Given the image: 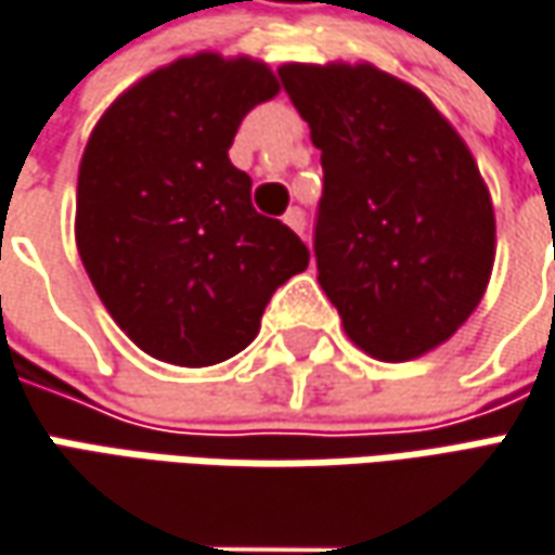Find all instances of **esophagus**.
Here are the masks:
<instances>
[{"label":"esophagus","mask_w":555,"mask_h":555,"mask_svg":"<svg viewBox=\"0 0 555 555\" xmlns=\"http://www.w3.org/2000/svg\"><path fill=\"white\" fill-rule=\"evenodd\" d=\"M282 223H285L288 230L304 232V210H301V207H288V210H285V217H282Z\"/></svg>","instance_id":"obj_1"}]
</instances>
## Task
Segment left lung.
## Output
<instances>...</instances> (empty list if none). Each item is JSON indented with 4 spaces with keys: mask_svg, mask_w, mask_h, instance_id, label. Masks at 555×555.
Segmentation results:
<instances>
[{
    "mask_svg": "<svg viewBox=\"0 0 555 555\" xmlns=\"http://www.w3.org/2000/svg\"><path fill=\"white\" fill-rule=\"evenodd\" d=\"M279 77L323 152L317 279L348 338L385 363L441 348L494 270V205L469 145L370 61H292Z\"/></svg>",
    "mask_w": 555,
    "mask_h": 555,
    "instance_id": "8db88e82",
    "label": "left lung"
}]
</instances>
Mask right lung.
<instances>
[{
	"label": "right lung",
	"instance_id": "obj_1",
	"mask_svg": "<svg viewBox=\"0 0 555 555\" xmlns=\"http://www.w3.org/2000/svg\"><path fill=\"white\" fill-rule=\"evenodd\" d=\"M279 89L267 61L195 52L135 80L92 127L77 251L114 323L155 360L235 357L310 263L295 232L254 210L251 177L230 160L242 117Z\"/></svg>",
	"mask_w": 555,
	"mask_h": 555
}]
</instances>
